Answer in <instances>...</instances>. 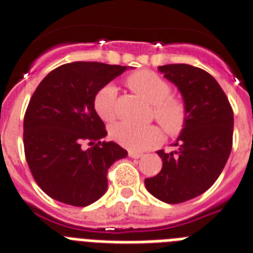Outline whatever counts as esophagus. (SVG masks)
I'll list each match as a JSON object with an SVG mask.
<instances>
[{
  "label": "esophagus",
  "mask_w": 253,
  "mask_h": 253,
  "mask_svg": "<svg viewBox=\"0 0 253 253\" xmlns=\"http://www.w3.org/2000/svg\"><path fill=\"white\" fill-rule=\"evenodd\" d=\"M128 155L130 156V158H133V159H139V158H142L143 156V152H137V151H129Z\"/></svg>",
  "instance_id": "1"
}]
</instances>
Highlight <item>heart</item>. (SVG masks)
<instances>
[{"label":"heart","instance_id":"1","mask_svg":"<svg viewBox=\"0 0 253 253\" xmlns=\"http://www.w3.org/2000/svg\"><path fill=\"white\" fill-rule=\"evenodd\" d=\"M131 90L152 104L151 118L159 123L169 137H178L189 122V107L179 95H173L172 85L164 77L149 70L129 75L125 80ZM118 90L114 85H104L94 95L93 106L103 122H111L118 115ZM110 134L119 145L129 150L143 151L158 145L162 139V130L158 125L135 126L129 123H116Z\"/></svg>","mask_w":253,"mask_h":253}]
</instances>
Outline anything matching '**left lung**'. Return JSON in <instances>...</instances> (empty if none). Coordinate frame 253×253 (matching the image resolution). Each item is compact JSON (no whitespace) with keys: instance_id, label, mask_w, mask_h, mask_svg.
I'll return each instance as SVG.
<instances>
[{"instance_id":"8db88e82","label":"left lung","mask_w":253,"mask_h":253,"mask_svg":"<svg viewBox=\"0 0 253 253\" xmlns=\"http://www.w3.org/2000/svg\"><path fill=\"white\" fill-rule=\"evenodd\" d=\"M159 71L182 94L189 122L174 151H158L163 168L145 185L158 199L178 204L206 193L221 174L233 147L234 115L222 87L202 68L167 64Z\"/></svg>"}]
</instances>
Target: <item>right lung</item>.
I'll list each match as a JSON object with an SVG mask.
<instances>
[{"label":"right lung","instance_id":"add662e5","mask_svg":"<svg viewBox=\"0 0 253 253\" xmlns=\"http://www.w3.org/2000/svg\"><path fill=\"white\" fill-rule=\"evenodd\" d=\"M128 67L74 62L53 70L36 87L24 115V154L33 178L50 198L86 207L106 193L108 168L128 155L93 106L94 95ZM91 147L84 149V143Z\"/></svg>","mask_w":253,"mask_h":253}]
</instances>
